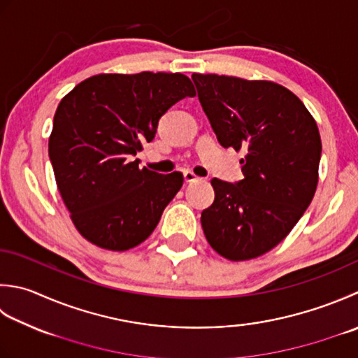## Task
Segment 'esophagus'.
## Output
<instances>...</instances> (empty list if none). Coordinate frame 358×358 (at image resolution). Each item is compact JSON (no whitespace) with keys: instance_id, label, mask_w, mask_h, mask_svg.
Segmentation results:
<instances>
[{"instance_id":"esophagus-1","label":"esophagus","mask_w":358,"mask_h":358,"mask_svg":"<svg viewBox=\"0 0 358 358\" xmlns=\"http://www.w3.org/2000/svg\"><path fill=\"white\" fill-rule=\"evenodd\" d=\"M183 178H185L186 183H194V181L199 180L197 175H195L192 171H185L183 172Z\"/></svg>"}]
</instances>
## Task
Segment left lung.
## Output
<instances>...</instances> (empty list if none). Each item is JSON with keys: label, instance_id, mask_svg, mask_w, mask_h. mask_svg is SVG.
Returning a JSON list of instances; mask_svg holds the SVG:
<instances>
[{"label": "left lung", "instance_id": "left-lung-1", "mask_svg": "<svg viewBox=\"0 0 358 358\" xmlns=\"http://www.w3.org/2000/svg\"><path fill=\"white\" fill-rule=\"evenodd\" d=\"M192 80L219 143L245 150L243 180H211L215 199L201 213L203 233L229 261L259 257L285 239L317 191L318 125L279 83L197 73Z\"/></svg>", "mask_w": 358, "mask_h": 358}]
</instances>
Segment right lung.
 Segmentation results:
<instances>
[{"instance_id": "obj_1", "label": "right lung", "mask_w": 358, "mask_h": 358, "mask_svg": "<svg viewBox=\"0 0 358 358\" xmlns=\"http://www.w3.org/2000/svg\"><path fill=\"white\" fill-rule=\"evenodd\" d=\"M186 96H195L187 76L143 71L88 77L60 101L49 159L74 227L96 247L125 251L144 242L183 186V173L139 169L131 159Z\"/></svg>"}]
</instances>
